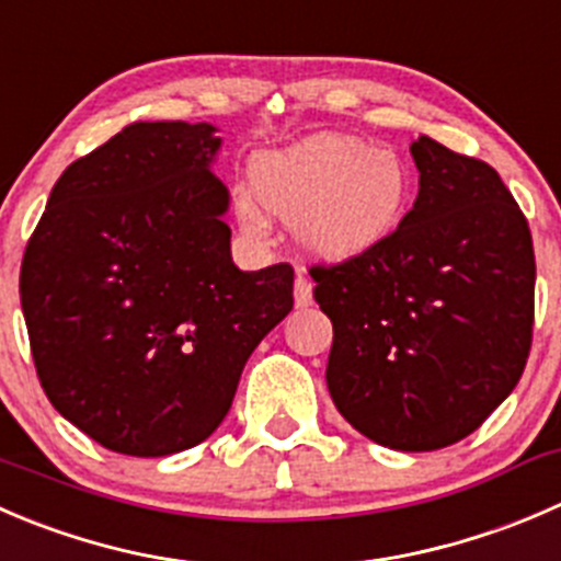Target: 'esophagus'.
Wrapping results in <instances>:
<instances>
[{
    "instance_id": "obj_1",
    "label": "esophagus",
    "mask_w": 561,
    "mask_h": 561,
    "mask_svg": "<svg viewBox=\"0 0 561 561\" xmlns=\"http://www.w3.org/2000/svg\"><path fill=\"white\" fill-rule=\"evenodd\" d=\"M293 298H296L298 309H307L312 304V282L298 271L296 274V285H293Z\"/></svg>"
}]
</instances>
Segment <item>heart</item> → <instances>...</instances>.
Here are the masks:
<instances>
[{
	"instance_id": "heart-1",
	"label": "heart",
	"mask_w": 561,
	"mask_h": 561,
	"mask_svg": "<svg viewBox=\"0 0 561 561\" xmlns=\"http://www.w3.org/2000/svg\"><path fill=\"white\" fill-rule=\"evenodd\" d=\"M411 203V167L394 150L320 134L254 161L252 194H241L236 210L247 232H265V209L293 221L309 257L347 263L389 241Z\"/></svg>"
}]
</instances>
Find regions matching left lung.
I'll return each instance as SVG.
<instances>
[{
	"label": "left lung",
	"instance_id": "obj_1",
	"mask_svg": "<svg viewBox=\"0 0 561 561\" xmlns=\"http://www.w3.org/2000/svg\"><path fill=\"white\" fill-rule=\"evenodd\" d=\"M419 194L364 257L312 265L334 325L325 383L362 436L400 453L460 442L520 380L535 323V249L499 172L431 136Z\"/></svg>",
	"mask_w": 561,
	"mask_h": 561
}]
</instances>
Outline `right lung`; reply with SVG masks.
Instances as JSON below:
<instances>
[{
    "label": "right lung",
    "mask_w": 561,
    "mask_h": 561,
    "mask_svg": "<svg viewBox=\"0 0 561 561\" xmlns=\"http://www.w3.org/2000/svg\"><path fill=\"white\" fill-rule=\"evenodd\" d=\"M210 123H130L51 188L21 309L51 405L101 447L164 458L221 425L243 364L293 309L287 263L241 271Z\"/></svg>",
    "instance_id": "right-lung-1"
}]
</instances>
